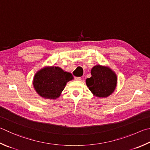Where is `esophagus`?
<instances>
[{"label": "esophagus", "instance_id": "1", "mask_svg": "<svg viewBox=\"0 0 150 150\" xmlns=\"http://www.w3.org/2000/svg\"><path fill=\"white\" fill-rule=\"evenodd\" d=\"M81 79V78L79 77H75V80L76 81H80Z\"/></svg>", "mask_w": 150, "mask_h": 150}]
</instances>
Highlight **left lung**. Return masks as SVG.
Segmentation results:
<instances>
[{"label":"left lung","instance_id":"1","mask_svg":"<svg viewBox=\"0 0 150 150\" xmlns=\"http://www.w3.org/2000/svg\"><path fill=\"white\" fill-rule=\"evenodd\" d=\"M91 75L86 83L94 95L105 98L113 93L117 84V76L110 68L97 65L91 69Z\"/></svg>","mask_w":150,"mask_h":150}]
</instances>
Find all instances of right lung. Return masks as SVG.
<instances>
[{
	"mask_svg": "<svg viewBox=\"0 0 150 150\" xmlns=\"http://www.w3.org/2000/svg\"><path fill=\"white\" fill-rule=\"evenodd\" d=\"M73 79L71 73L59 67H46L35 75L33 86L40 96L56 99L60 96L66 83Z\"/></svg>",
	"mask_w": 150,
	"mask_h": 150,
	"instance_id": "obj_1",
	"label": "right lung"
}]
</instances>
